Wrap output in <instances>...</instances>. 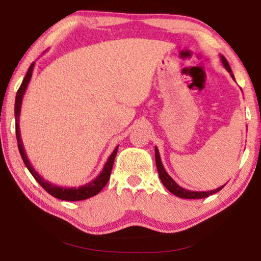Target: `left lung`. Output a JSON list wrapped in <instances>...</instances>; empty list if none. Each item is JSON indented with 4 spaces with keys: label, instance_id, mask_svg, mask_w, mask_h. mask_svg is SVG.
Masks as SVG:
<instances>
[{
    "label": "left lung",
    "instance_id": "1",
    "mask_svg": "<svg viewBox=\"0 0 261 261\" xmlns=\"http://www.w3.org/2000/svg\"><path fill=\"white\" fill-rule=\"evenodd\" d=\"M220 58H221V63H222V65L224 69H226L228 72L230 73V76L233 80L234 78V74L231 72V69L229 66V64H228L227 59L224 58L222 55H220ZM154 151H155V165H156V170H158V173H159V178L160 180H162V183L164 184V187H165L167 190H169L171 194L178 196V197L180 198H187V199H198V198H205L208 197L210 195H214L216 194V192H219L221 189H222L224 185L222 187L215 189V190H210V191H191V190H187V189L181 188L178 185L176 181H174L171 176H169V173L166 172V170L164 169V165L162 163V159H160V155H159V151L158 148L154 147Z\"/></svg>",
    "mask_w": 261,
    "mask_h": 261
}]
</instances>
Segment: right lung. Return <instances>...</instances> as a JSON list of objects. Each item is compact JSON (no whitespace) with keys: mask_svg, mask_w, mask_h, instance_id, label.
I'll return each mask as SVG.
<instances>
[{"mask_svg":"<svg viewBox=\"0 0 261 261\" xmlns=\"http://www.w3.org/2000/svg\"><path fill=\"white\" fill-rule=\"evenodd\" d=\"M33 69H34V63H32V65L28 69L26 76H24L22 83H21L19 90L16 92V97H15V129H16V139H17V147H19L21 158H22L24 165L28 169V171L32 173V176L35 178V180L38 181L39 184L41 185L42 188L45 189L46 191L48 192L49 195H52L53 197L63 199V201H83V199L90 198L92 196L97 195L99 191L102 190L103 188L106 187L107 183H108L110 173H112V169H113V164L114 160H115L116 153H117V148L119 146H116V148L114 149L112 154L109 155L108 160L103 166V169L101 171V173L98 174L97 177L94 178L89 183L81 185L78 188H64V187H58V185L49 183V181L45 180L40 174H39L33 166L30 160L27 158L26 152H24L23 145H22V140H21V134H20V113H21V106H22V98L24 95V91L28 87V83H30L31 78H32V73H33Z\"/></svg>","mask_w":261,"mask_h":261,"instance_id":"add662e5","label":"right lung"}]
</instances>
